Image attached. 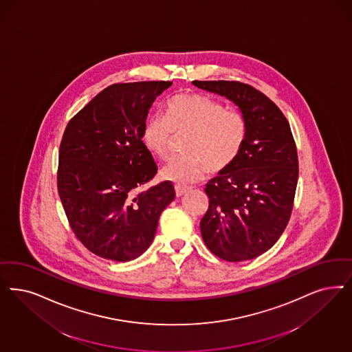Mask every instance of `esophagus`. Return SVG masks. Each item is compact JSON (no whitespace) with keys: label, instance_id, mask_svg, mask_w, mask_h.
<instances>
[{"label":"esophagus","instance_id":"1","mask_svg":"<svg viewBox=\"0 0 352 352\" xmlns=\"http://www.w3.org/2000/svg\"><path fill=\"white\" fill-rule=\"evenodd\" d=\"M190 188L188 187H186V186H175V195H177V197H181L182 195L186 194L187 191H188Z\"/></svg>","mask_w":352,"mask_h":352}]
</instances>
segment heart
<instances>
[{
  "label": "heart",
  "mask_w": 352,
  "mask_h": 352,
  "mask_svg": "<svg viewBox=\"0 0 352 352\" xmlns=\"http://www.w3.org/2000/svg\"><path fill=\"white\" fill-rule=\"evenodd\" d=\"M175 135H188L183 146L187 156L173 160L160 175L164 181L183 186L200 181L208 171L219 174L230 169L242 152L247 122L241 111L226 109L217 100L182 92L168 100L165 116L146 120L142 140L152 155L166 160Z\"/></svg>",
  "instance_id": "b5f03b06"
}]
</instances>
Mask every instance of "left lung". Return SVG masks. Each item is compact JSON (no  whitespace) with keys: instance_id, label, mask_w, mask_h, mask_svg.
Wrapping results in <instances>:
<instances>
[{"instance_id":"left-lung-1","label":"left lung","mask_w":352,"mask_h":352,"mask_svg":"<svg viewBox=\"0 0 352 352\" xmlns=\"http://www.w3.org/2000/svg\"><path fill=\"white\" fill-rule=\"evenodd\" d=\"M192 85L229 98L247 122L239 157L206 183L203 241L222 260L255 258L274 245L290 219L299 175L290 124L278 107L251 85L229 80Z\"/></svg>"}]
</instances>
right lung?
Masks as SVG:
<instances>
[{"instance_id": "obj_1", "label": "right lung", "mask_w": 352, "mask_h": 352, "mask_svg": "<svg viewBox=\"0 0 352 352\" xmlns=\"http://www.w3.org/2000/svg\"><path fill=\"white\" fill-rule=\"evenodd\" d=\"M171 82L109 85L66 126L57 187L74 234L95 255L130 261L155 238L171 182L136 192L157 173L142 140L148 111Z\"/></svg>"}]
</instances>
